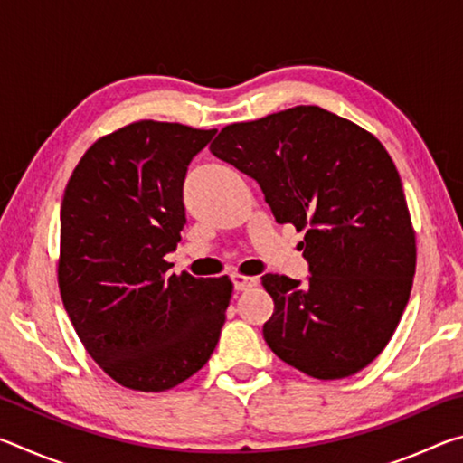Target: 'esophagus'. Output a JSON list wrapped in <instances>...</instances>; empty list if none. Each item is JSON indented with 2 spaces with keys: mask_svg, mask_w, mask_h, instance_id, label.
I'll list each match as a JSON object with an SVG mask.
<instances>
[{
  "mask_svg": "<svg viewBox=\"0 0 463 463\" xmlns=\"http://www.w3.org/2000/svg\"><path fill=\"white\" fill-rule=\"evenodd\" d=\"M232 286L237 292H242V289H250L257 286V278H250V276H242V273H234L232 276Z\"/></svg>",
  "mask_w": 463,
  "mask_h": 463,
  "instance_id": "1",
  "label": "esophagus"
}]
</instances>
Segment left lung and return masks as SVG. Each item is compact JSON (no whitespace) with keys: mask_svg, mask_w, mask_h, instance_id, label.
Returning a JSON list of instances; mask_svg holds the SVG:
<instances>
[{"mask_svg":"<svg viewBox=\"0 0 463 463\" xmlns=\"http://www.w3.org/2000/svg\"><path fill=\"white\" fill-rule=\"evenodd\" d=\"M210 151L253 177L279 224L307 231L308 284L265 273L273 315L263 336L317 380L378 357L409 302L417 241L401 175L372 132L318 106L229 124Z\"/></svg>","mask_w":463,"mask_h":463,"instance_id":"1","label":"left lung"}]
</instances>
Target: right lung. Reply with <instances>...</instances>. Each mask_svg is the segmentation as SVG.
Returning <instances> with one entry per match:
<instances>
[{
  "instance_id": "1",
  "label": "right lung",
  "mask_w": 463,
  "mask_h": 463,
  "mask_svg": "<svg viewBox=\"0 0 463 463\" xmlns=\"http://www.w3.org/2000/svg\"><path fill=\"white\" fill-rule=\"evenodd\" d=\"M216 130L140 120L98 138L61 203L59 289L77 336L120 386L165 392L213 355L232 281L175 276L187 165Z\"/></svg>"
}]
</instances>
